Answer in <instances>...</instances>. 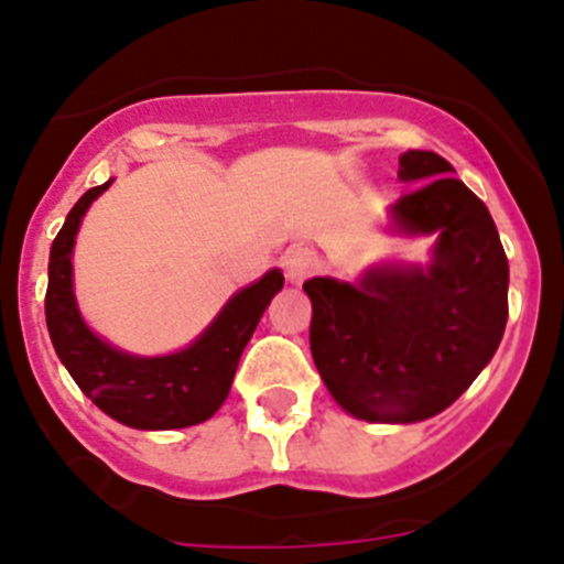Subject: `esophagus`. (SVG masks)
<instances>
[{"instance_id": "34e87169", "label": "esophagus", "mask_w": 564, "mask_h": 564, "mask_svg": "<svg viewBox=\"0 0 564 564\" xmlns=\"http://www.w3.org/2000/svg\"><path fill=\"white\" fill-rule=\"evenodd\" d=\"M318 267L316 253L311 248H289L283 253V270H286L289 283H303Z\"/></svg>"}]
</instances>
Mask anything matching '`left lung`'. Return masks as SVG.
<instances>
[{
  "label": "left lung",
  "mask_w": 564,
  "mask_h": 564,
  "mask_svg": "<svg viewBox=\"0 0 564 564\" xmlns=\"http://www.w3.org/2000/svg\"><path fill=\"white\" fill-rule=\"evenodd\" d=\"M417 185L390 207V229L434 235L429 264L368 267L355 283L311 278V355L340 409L368 423L445 412L491 362L508 324V256L486 204L429 150L398 158Z\"/></svg>",
  "instance_id": "left-lung-1"
}]
</instances>
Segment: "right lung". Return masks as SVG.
<instances>
[{"label": "right lung", "instance_id": "right-lung-1", "mask_svg": "<svg viewBox=\"0 0 564 564\" xmlns=\"http://www.w3.org/2000/svg\"><path fill=\"white\" fill-rule=\"evenodd\" d=\"M113 180L89 187L67 213L48 256L45 324L62 366L84 395L117 423L139 431L198 425L224 406L237 362L267 305L283 289V272L270 270L231 294L209 327L185 349L161 357L128 355L89 329L73 292V246L89 204Z\"/></svg>", "mask_w": 564, "mask_h": 564}]
</instances>
